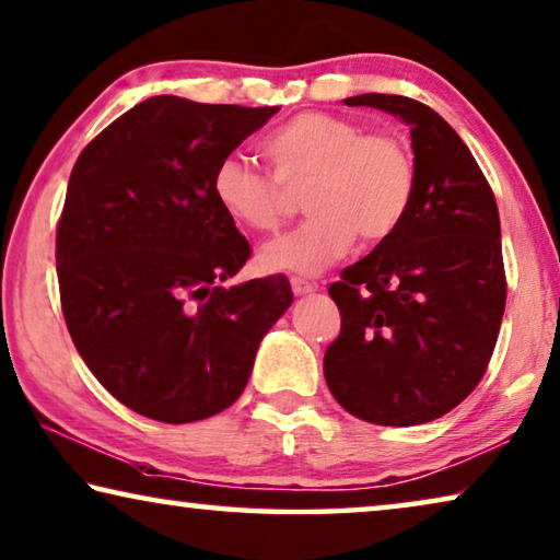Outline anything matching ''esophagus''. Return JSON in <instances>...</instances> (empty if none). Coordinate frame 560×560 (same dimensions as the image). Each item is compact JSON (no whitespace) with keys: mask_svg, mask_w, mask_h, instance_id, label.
<instances>
[{"mask_svg":"<svg viewBox=\"0 0 560 560\" xmlns=\"http://www.w3.org/2000/svg\"><path fill=\"white\" fill-rule=\"evenodd\" d=\"M318 287L316 283H312V281H306V279H301V277H294L291 279V291H294L296 296H306V294H314Z\"/></svg>","mask_w":560,"mask_h":560,"instance_id":"34e87169","label":"esophagus"}]
</instances>
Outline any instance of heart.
Listing matches in <instances>:
<instances>
[{"label":"heart","mask_w":560,"mask_h":560,"mask_svg":"<svg viewBox=\"0 0 560 560\" xmlns=\"http://www.w3.org/2000/svg\"><path fill=\"white\" fill-rule=\"evenodd\" d=\"M271 166L264 174L242 156H224L211 174L221 211L248 232H273L289 211L291 191L304 194L308 217L294 232L264 246L261 269L314 277L357 244H384L411 211L416 162L392 131L326 112H304L261 141Z\"/></svg>","instance_id":"b5f03b06"}]
</instances>
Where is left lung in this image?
<instances>
[{
	"label": "left lung",
	"instance_id": "obj_1",
	"mask_svg": "<svg viewBox=\"0 0 560 560\" xmlns=\"http://www.w3.org/2000/svg\"><path fill=\"white\" fill-rule=\"evenodd\" d=\"M343 102L411 127L416 197L401 229L328 287L341 334L326 349L324 376L361 421L429 423L474 392L499 339V207L474 154L431 106L398 94Z\"/></svg>",
	"mask_w": 560,
	"mask_h": 560
}]
</instances>
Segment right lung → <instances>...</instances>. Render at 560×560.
I'll return each instance as SVG.
<instances>
[{
  "instance_id": "add662e5",
  "label": "right lung",
  "mask_w": 560,
  "mask_h": 560,
  "mask_svg": "<svg viewBox=\"0 0 560 560\" xmlns=\"http://www.w3.org/2000/svg\"><path fill=\"white\" fill-rule=\"evenodd\" d=\"M277 112L152 96L89 141L69 176L61 312L89 371L147 419L191 423L232 406L294 301L283 273L219 287L252 246L211 174Z\"/></svg>"
}]
</instances>
